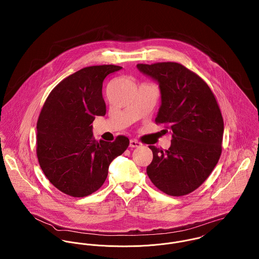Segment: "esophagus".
<instances>
[{"mask_svg":"<svg viewBox=\"0 0 259 259\" xmlns=\"http://www.w3.org/2000/svg\"><path fill=\"white\" fill-rule=\"evenodd\" d=\"M130 147L131 148H139V147H142V143L139 141H136V140H131Z\"/></svg>","mask_w":259,"mask_h":259,"instance_id":"obj_1","label":"esophagus"}]
</instances>
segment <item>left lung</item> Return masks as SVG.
<instances>
[{"label":"left lung","mask_w":259,"mask_h":259,"mask_svg":"<svg viewBox=\"0 0 259 259\" xmlns=\"http://www.w3.org/2000/svg\"><path fill=\"white\" fill-rule=\"evenodd\" d=\"M137 67L158 81L161 106L155 123L171 133L168 149L148 146L153 154L148 178L168 195H186L205 182L221 157L224 124L220 106L208 84L182 64Z\"/></svg>","instance_id":"left-lung-1"}]
</instances>
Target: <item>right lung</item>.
Segmentation results:
<instances>
[{"mask_svg": "<svg viewBox=\"0 0 259 259\" xmlns=\"http://www.w3.org/2000/svg\"><path fill=\"white\" fill-rule=\"evenodd\" d=\"M114 65L83 68L59 82L48 96L37 122V156L50 183L73 197H83L104 185L113 158L130 145L124 136L97 142L96 115H105L103 82L119 71Z\"/></svg>", "mask_w": 259, "mask_h": 259, "instance_id": "add662e5", "label": "right lung"}]
</instances>
